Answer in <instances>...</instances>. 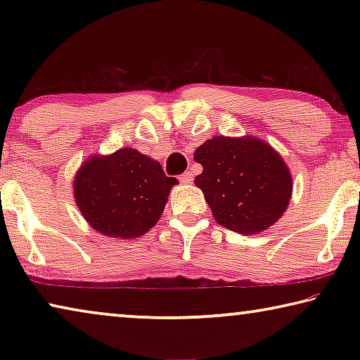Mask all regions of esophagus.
I'll return each instance as SVG.
<instances>
[{
	"label": "esophagus",
	"instance_id": "obj_1",
	"mask_svg": "<svg viewBox=\"0 0 360 360\" xmlns=\"http://www.w3.org/2000/svg\"><path fill=\"white\" fill-rule=\"evenodd\" d=\"M179 181L182 182V184H191V182L193 181V174H192L191 172H187V173H184V174H181Z\"/></svg>",
	"mask_w": 360,
	"mask_h": 360
}]
</instances>
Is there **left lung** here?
I'll return each mask as SVG.
<instances>
[{"instance_id":"1","label":"left lung","mask_w":360,"mask_h":360,"mask_svg":"<svg viewBox=\"0 0 360 360\" xmlns=\"http://www.w3.org/2000/svg\"><path fill=\"white\" fill-rule=\"evenodd\" d=\"M193 160L203 167L195 186L222 227L255 235L288 210L294 187L290 169L264 139L214 136L197 148Z\"/></svg>"}]
</instances>
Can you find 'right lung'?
Instances as JSON below:
<instances>
[{"instance_id": "obj_1", "label": "right lung", "mask_w": 360, "mask_h": 360, "mask_svg": "<svg viewBox=\"0 0 360 360\" xmlns=\"http://www.w3.org/2000/svg\"><path fill=\"white\" fill-rule=\"evenodd\" d=\"M174 178L154 158L133 148L95 154L77 169L72 193L94 230L111 238L133 240L148 233L163 214Z\"/></svg>"}]
</instances>
